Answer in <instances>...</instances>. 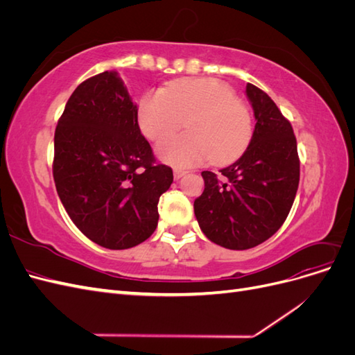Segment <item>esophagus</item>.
I'll return each instance as SVG.
<instances>
[{
    "label": "esophagus",
    "mask_w": 355,
    "mask_h": 355,
    "mask_svg": "<svg viewBox=\"0 0 355 355\" xmlns=\"http://www.w3.org/2000/svg\"><path fill=\"white\" fill-rule=\"evenodd\" d=\"M185 175H187L185 170H180V168H175V170H173V178H175V180H179L182 176H185Z\"/></svg>",
    "instance_id": "1"
}]
</instances>
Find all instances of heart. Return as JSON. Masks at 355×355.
<instances>
[{
	"label": "heart",
	"instance_id": "b5f03b06",
	"mask_svg": "<svg viewBox=\"0 0 355 355\" xmlns=\"http://www.w3.org/2000/svg\"><path fill=\"white\" fill-rule=\"evenodd\" d=\"M185 121L188 135L171 137L158 157L176 167H194L207 158L225 164L239 158L253 135L252 112L231 87L213 78H188L163 90H149L139 103L137 123L153 142L173 135Z\"/></svg>",
	"mask_w": 355,
	"mask_h": 355
}]
</instances>
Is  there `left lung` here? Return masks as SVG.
Wrapping results in <instances>:
<instances>
[{
    "instance_id": "obj_1",
    "label": "left lung",
    "mask_w": 355,
    "mask_h": 355,
    "mask_svg": "<svg viewBox=\"0 0 355 355\" xmlns=\"http://www.w3.org/2000/svg\"><path fill=\"white\" fill-rule=\"evenodd\" d=\"M245 96L254 112V130L244 154L220 168L223 180L202 171V194L194 213L206 237L231 250H247L280 230L299 185V157L292 124L274 101L253 84Z\"/></svg>"
}]
</instances>
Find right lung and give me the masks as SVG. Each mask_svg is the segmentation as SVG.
Instances as JSON below:
<instances>
[{"label":"right lung","instance_id":"add662e5","mask_svg":"<svg viewBox=\"0 0 355 355\" xmlns=\"http://www.w3.org/2000/svg\"><path fill=\"white\" fill-rule=\"evenodd\" d=\"M53 178L71 220L93 243L124 250L155 231L173 171L155 163L118 72L94 75L71 94L55 132Z\"/></svg>","mask_w":355,"mask_h":355}]
</instances>
